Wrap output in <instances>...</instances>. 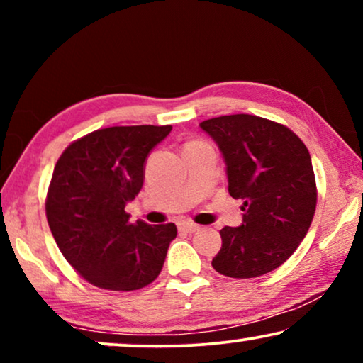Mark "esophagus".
<instances>
[{"label": "esophagus", "instance_id": "1", "mask_svg": "<svg viewBox=\"0 0 363 363\" xmlns=\"http://www.w3.org/2000/svg\"><path fill=\"white\" fill-rule=\"evenodd\" d=\"M178 230L183 231V233H196L198 230H200V226L185 221V223H180V225H178Z\"/></svg>", "mask_w": 363, "mask_h": 363}]
</instances>
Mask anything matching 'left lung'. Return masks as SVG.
<instances>
[{"label": "left lung", "mask_w": 363, "mask_h": 363, "mask_svg": "<svg viewBox=\"0 0 363 363\" xmlns=\"http://www.w3.org/2000/svg\"><path fill=\"white\" fill-rule=\"evenodd\" d=\"M200 127L226 163L228 191L242 200V225L220 231L221 250L211 266L223 276L247 279L274 271L309 231L317 205L314 168L304 142L286 125L235 113Z\"/></svg>", "instance_id": "obj_1"}]
</instances>
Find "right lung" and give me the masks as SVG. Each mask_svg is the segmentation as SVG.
Returning <instances> with one entry per match:
<instances>
[{
    "label": "right lung",
    "instance_id": "add662e5",
    "mask_svg": "<svg viewBox=\"0 0 363 363\" xmlns=\"http://www.w3.org/2000/svg\"><path fill=\"white\" fill-rule=\"evenodd\" d=\"M172 125L108 127L72 142L54 167L49 228L62 256L91 284L137 291L157 279L177 226L130 223L127 201L142 190L145 160Z\"/></svg>",
    "mask_w": 363,
    "mask_h": 363
}]
</instances>
